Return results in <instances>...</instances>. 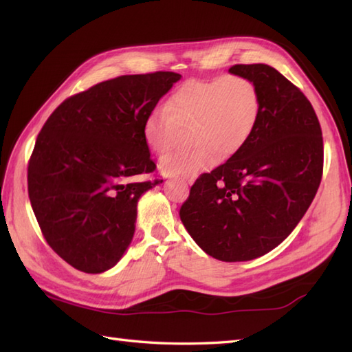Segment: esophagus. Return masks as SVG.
I'll return each instance as SVG.
<instances>
[{"mask_svg":"<svg viewBox=\"0 0 352 352\" xmlns=\"http://www.w3.org/2000/svg\"><path fill=\"white\" fill-rule=\"evenodd\" d=\"M175 180H177L178 183H180V184H183L184 188H188V184L190 183V182L188 180V178H175Z\"/></svg>","mask_w":352,"mask_h":352,"instance_id":"esophagus-1","label":"esophagus"}]
</instances>
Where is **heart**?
Segmentation results:
<instances>
[{"label": "heart", "instance_id": "heart-1", "mask_svg": "<svg viewBox=\"0 0 352 352\" xmlns=\"http://www.w3.org/2000/svg\"><path fill=\"white\" fill-rule=\"evenodd\" d=\"M261 116L256 81L239 74L184 81L170 94L166 109H155L144 124V136L155 153L175 144L178 126H189L190 144L160 160L164 174L190 177L216 160H227L248 144Z\"/></svg>", "mask_w": 352, "mask_h": 352}]
</instances>
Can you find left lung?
Wrapping results in <instances>:
<instances>
[{
    "label": "left lung",
    "mask_w": 352,
    "mask_h": 352,
    "mask_svg": "<svg viewBox=\"0 0 352 352\" xmlns=\"http://www.w3.org/2000/svg\"><path fill=\"white\" fill-rule=\"evenodd\" d=\"M256 81L261 116L241 151L193 183L180 218L193 241L222 261L257 258L278 246L315 198L324 140L310 101L263 63L234 65Z\"/></svg>",
    "instance_id": "left-lung-1"
}]
</instances>
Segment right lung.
<instances>
[{
  "mask_svg": "<svg viewBox=\"0 0 352 352\" xmlns=\"http://www.w3.org/2000/svg\"><path fill=\"white\" fill-rule=\"evenodd\" d=\"M180 78L157 71L101 81L43 124L28 162V198L45 241L78 271H107L129 248L139 198L163 182L133 180L155 170L145 119Z\"/></svg>",
  "mask_w": 352,
  "mask_h": 352,
  "instance_id": "add662e5",
  "label": "right lung"
}]
</instances>
